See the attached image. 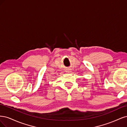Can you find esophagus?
Listing matches in <instances>:
<instances>
[{
	"label": "esophagus",
	"mask_w": 127,
	"mask_h": 127,
	"mask_svg": "<svg viewBox=\"0 0 127 127\" xmlns=\"http://www.w3.org/2000/svg\"><path fill=\"white\" fill-rule=\"evenodd\" d=\"M65 72H66L67 73H71L72 72V71H71V69L68 68V69H66V70H65Z\"/></svg>",
	"instance_id": "1"
}]
</instances>
